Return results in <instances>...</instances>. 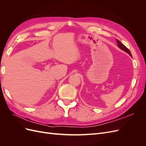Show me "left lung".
<instances>
[{"instance_id":"left-lung-1","label":"left lung","mask_w":146,"mask_h":146,"mask_svg":"<svg viewBox=\"0 0 146 146\" xmlns=\"http://www.w3.org/2000/svg\"><path fill=\"white\" fill-rule=\"evenodd\" d=\"M116 41H117V46H118L119 48H121L122 50H124L125 52H126L127 53H128V54H129L131 56H132L131 52H130V51L129 50V48H128L127 47H125L124 45L123 44H122L120 41H119V40H117V39Z\"/></svg>"}]
</instances>
